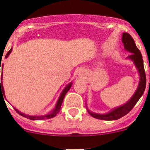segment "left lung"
I'll return each instance as SVG.
<instances>
[{
  "instance_id": "8db88e82",
  "label": "left lung",
  "mask_w": 150,
  "mask_h": 150,
  "mask_svg": "<svg viewBox=\"0 0 150 150\" xmlns=\"http://www.w3.org/2000/svg\"><path fill=\"white\" fill-rule=\"evenodd\" d=\"M122 41L123 45H124L125 50L129 52H132V54L128 56V59H131L132 62H134V64L138 71L139 75H140V82H139L138 87H137V90L134 92L133 96L131 98V99L127 102L126 104H123L119 107H116L106 114H98V113L91 112L89 110L87 109V111L91 116H93L94 118H96V119H98V120H108V121L109 120H116L122 118V116H125L132 110V108L134 107L135 104H137L139 99L140 98V97L142 96L144 91H145L146 79V74L145 71H144L142 55L135 44L134 39L128 33H123Z\"/></svg>"
}]
</instances>
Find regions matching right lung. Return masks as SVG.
<instances>
[{"mask_svg":"<svg viewBox=\"0 0 150 150\" xmlns=\"http://www.w3.org/2000/svg\"><path fill=\"white\" fill-rule=\"evenodd\" d=\"M12 52V49H10V51L8 52L7 53H6L5 58H7V57L9 56V55L10 54V52ZM0 64H1V63ZM3 66H4L3 64L0 65V70H1V79H0V95H1V94H2V95H4V87H3V83H2ZM71 86H72V83H69L67 86L64 88V90L62 91V93H61L60 96H59V100H58V101H57L56 105H55V107L53 109V110L51 112H50V113H48V114H46V115H44V116H28V115H26V114H25V113H22V112H21L20 111H18V110L16 109V108H14V109H15V110L17 112H18V114L21 115V116H23V117L27 118V119H28V120H46V119H51V118L55 117V116L57 115V113H58V112L60 111L61 106H62V102H63L64 98V96H65L66 93H67V91H69V89L71 88ZM4 97L5 98V95H4Z\"/></svg>","mask_w":150,"mask_h":150,"instance_id":"right-lung-1","label":"right lung"}]
</instances>
